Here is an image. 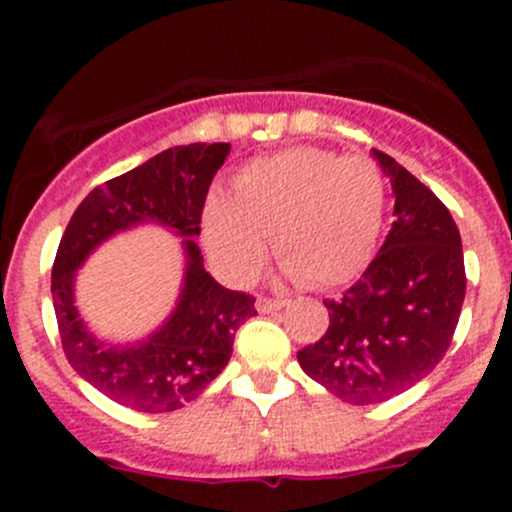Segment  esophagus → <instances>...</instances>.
<instances>
[{
    "label": "esophagus",
    "mask_w": 512,
    "mask_h": 512,
    "mask_svg": "<svg viewBox=\"0 0 512 512\" xmlns=\"http://www.w3.org/2000/svg\"><path fill=\"white\" fill-rule=\"evenodd\" d=\"M257 312L267 314V312H277V309L285 307V299H270V297H257Z\"/></svg>",
    "instance_id": "esophagus-1"
}]
</instances>
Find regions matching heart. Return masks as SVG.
<instances>
[{"instance_id":"1","label":"heart","mask_w":512,"mask_h":512,"mask_svg":"<svg viewBox=\"0 0 512 512\" xmlns=\"http://www.w3.org/2000/svg\"><path fill=\"white\" fill-rule=\"evenodd\" d=\"M386 185L364 156H337L312 146L257 158L213 195L203 213V240L225 280H250L267 240L285 272L307 287L354 280L374 255L384 225Z\"/></svg>"}]
</instances>
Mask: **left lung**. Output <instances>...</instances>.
I'll list each match as a JSON object with an SVG mask.
<instances>
[{"instance_id": "left-lung-1", "label": "left lung", "mask_w": 512, "mask_h": 512, "mask_svg": "<svg viewBox=\"0 0 512 512\" xmlns=\"http://www.w3.org/2000/svg\"><path fill=\"white\" fill-rule=\"evenodd\" d=\"M394 190V223L359 282L324 299L329 329L297 352L304 374L349 404L404 394L448 352L463 297L461 232L404 165L371 151Z\"/></svg>"}]
</instances>
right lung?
I'll list each match as a JSON object with an SVG mask.
<instances>
[{"instance_id":"1","label":"right lung","mask_w":512,"mask_h":512,"mask_svg":"<svg viewBox=\"0 0 512 512\" xmlns=\"http://www.w3.org/2000/svg\"><path fill=\"white\" fill-rule=\"evenodd\" d=\"M230 143L175 146L98 185L61 235L51 270V299L61 347L76 374L116 404L165 414L198 399L225 369L235 332L255 317V297L232 292L205 272L200 235L208 188ZM153 222L184 237L186 272L179 302L156 333L133 345L98 340L75 309V272L108 236Z\"/></svg>"}]
</instances>
